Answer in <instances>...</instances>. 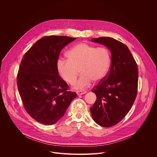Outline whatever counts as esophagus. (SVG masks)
I'll use <instances>...</instances> for the list:
<instances>
[{
	"mask_svg": "<svg viewBox=\"0 0 157 157\" xmlns=\"http://www.w3.org/2000/svg\"><path fill=\"white\" fill-rule=\"evenodd\" d=\"M87 93V91L86 90H78L76 91V94L78 95H82V94H86Z\"/></svg>",
	"mask_w": 157,
	"mask_h": 157,
	"instance_id": "obj_1",
	"label": "esophagus"
}]
</instances>
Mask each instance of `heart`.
Returning a JSON list of instances; mask_svg holds the SVG:
<instances>
[{
	"mask_svg": "<svg viewBox=\"0 0 157 157\" xmlns=\"http://www.w3.org/2000/svg\"><path fill=\"white\" fill-rule=\"evenodd\" d=\"M68 60L59 59L57 70L62 78L73 84L80 73L79 79L74 84L76 89L90 86L94 81L100 82L108 74L111 59L110 52L105 47L82 42L76 44L67 53Z\"/></svg>",
	"mask_w": 157,
	"mask_h": 157,
	"instance_id": "b5f03b06",
	"label": "heart"
}]
</instances>
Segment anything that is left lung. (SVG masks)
Wrapping results in <instances>:
<instances>
[{
    "mask_svg": "<svg viewBox=\"0 0 157 157\" xmlns=\"http://www.w3.org/2000/svg\"><path fill=\"white\" fill-rule=\"evenodd\" d=\"M92 42L106 46L112 53L109 73L92 92L97 100L90 109L98 125L111 127L121 121L135 101L138 86L137 63L128 47L109 37L93 38Z\"/></svg>",
    "mask_w": 157,
    "mask_h": 157,
    "instance_id": "obj_1",
    "label": "left lung"
}]
</instances>
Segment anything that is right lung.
<instances>
[{"mask_svg":"<svg viewBox=\"0 0 157 157\" xmlns=\"http://www.w3.org/2000/svg\"><path fill=\"white\" fill-rule=\"evenodd\" d=\"M75 39L63 36L43 37L26 52L21 62L17 86L23 104L27 113L42 124L57 122L77 96L68 91L57 70L60 51Z\"/></svg>","mask_w":157,"mask_h":157,"instance_id":"add662e5","label":"right lung"}]
</instances>
